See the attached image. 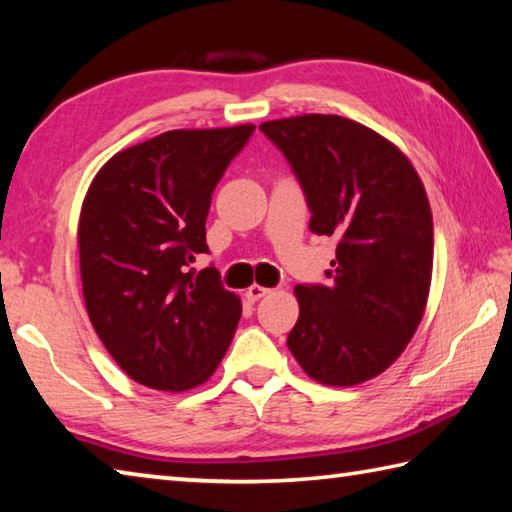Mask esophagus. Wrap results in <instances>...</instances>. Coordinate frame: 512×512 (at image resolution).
<instances>
[{"label": "esophagus", "instance_id": "1", "mask_svg": "<svg viewBox=\"0 0 512 512\" xmlns=\"http://www.w3.org/2000/svg\"><path fill=\"white\" fill-rule=\"evenodd\" d=\"M268 293H271V288L259 286V284H250V286L246 288V300H248V302H257V300H262V297L268 295Z\"/></svg>", "mask_w": 512, "mask_h": 512}]
</instances>
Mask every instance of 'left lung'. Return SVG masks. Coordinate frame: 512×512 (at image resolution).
<instances>
[{
  "label": "left lung",
  "mask_w": 512,
  "mask_h": 512,
  "mask_svg": "<svg viewBox=\"0 0 512 512\" xmlns=\"http://www.w3.org/2000/svg\"><path fill=\"white\" fill-rule=\"evenodd\" d=\"M259 129L293 165L311 232L338 239L329 286H295L300 318L286 345L322 385L365 383L405 351L430 295L434 226L421 176L356 120L302 114Z\"/></svg>",
  "instance_id": "obj_1"
}]
</instances>
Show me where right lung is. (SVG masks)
I'll list each match as a JSON object with an SVG mask.
<instances>
[{
	"mask_svg": "<svg viewBox=\"0 0 512 512\" xmlns=\"http://www.w3.org/2000/svg\"><path fill=\"white\" fill-rule=\"evenodd\" d=\"M255 125L172 129L100 167L80 210V277L89 320L125 374L185 392L215 374L241 318L239 295L208 253L212 190Z\"/></svg>",
	"mask_w": 512,
	"mask_h": 512,
	"instance_id": "1",
	"label": "right lung"
}]
</instances>
